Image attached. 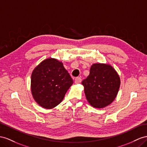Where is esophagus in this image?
<instances>
[{
  "mask_svg": "<svg viewBox=\"0 0 147 147\" xmlns=\"http://www.w3.org/2000/svg\"><path fill=\"white\" fill-rule=\"evenodd\" d=\"M75 83L76 84H78V83H80V82H81V78H80V77H78L76 78V79H75Z\"/></svg>",
  "mask_w": 147,
  "mask_h": 147,
  "instance_id": "esophagus-1",
  "label": "esophagus"
}]
</instances>
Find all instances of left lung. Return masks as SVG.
I'll return each instance as SVG.
<instances>
[{
  "instance_id": "8db88e82",
  "label": "left lung",
  "mask_w": 147,
  "mask_h": 147,
  "mask_svg": "<svg viewBox=\"0 0 147 147\" xmlns=\"http://www.w3.org/2000/svg\"><path fill=\"white\" fill-rule=\"evenodd\" d=\"M86 99L91 106L104 108L111 104L117 95L120 79L109 64L94 63L89 75L82 81Z\"/></svg>"
}]
</instances>
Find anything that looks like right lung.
I'll return each instance as SVG.
<instances>
[{
  "label": "right lung",
  "instance_id": "add662e5",
  "mask_svg": "<svg viewBox=\"0 0 147 147\" xmlns=\"http://www.w3.org/2000/svg\"><path fill=\"white\" fill-rule=\"evenodd\" d=\"M73 83L62 62L55 58L41 61L31 75V92L40 106L50 109L61 102Z\"/></svg>",
  "mask_w": 147,
  "mask_h": 147
}]
</instances>
